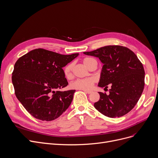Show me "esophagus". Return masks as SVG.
<instances>
[{
    "label": "esophagus",
    "mask_w": 158,
    "mask_h": 158,
    "mask_svg": "<svg viewBox=\"0 0 158 158\" xmlns=\"http://www.w3.org/2000/svg\"><path fill=\"white\" fill-rule=\"evenodd\" d=\"M83 91L85 93H87V94H91L92 93L91 91H85V90H83Z\"/></svg>",
    "instance_id": "obj_1"
}]
</instances>
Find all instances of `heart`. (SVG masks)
Listing matches in <instances>:
<instances>
[{
	"instance_id": "b5f03b06",
	"label": "heart",
	"mask_w": 158,
	"mask_h": 158,
	"mask_svg": "<svg viewBox=\"0 0 158 158\" xmlns=\"http://www.w3.org/2000/svg\"><path fill=\"white\" fill-rule=\"evenodd\" d=\"M93 60V59L91 58H85L83 60V63L87 67H88L89 64H91V61ZM73 66L74 65L73 63L68 64L65 66L64 68V73L66 78H69L72 77ZM94 82L95 79L92 77L86 78L84 79H78L72 82L70 86L73 89L85 90V91H87V90H90L93 87Z\"/></svg>"
}]
</instances>
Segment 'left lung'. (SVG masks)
<instances>
[{
  "instance_id": "left-lung-1",
  "label": "left lung",
  "mask_w": 158,
  "mask_h": 158,
  "mask_svg": "<svg viewBox=\"0 0 158 158\" xmlns=\"http://www.w3.org/2000/svg\"><path fill=\"white\" fill-rule=\"evenodd\" d=\"M87 55L98 58L103 64L98 86L107 88L109 94L99 92L100 100L94 106L109 118L121 117L136 106L145 85V71L141 62L129 48L107 46L84 52Z\"/></svg>"
}]
</instances>
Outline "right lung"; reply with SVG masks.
Listing matches in <instances>:
<instances>
[{"mask_svg":"<svg viewBox=\"0 0 158 158\" xmlns=\"http://www.w3.org/2000/svg\"><path fill=\"white\" fill-rule=\"evenodd\" d=\"M78 55H64L39 48L18 59L12 83L17 99L30 114L49 122L69 107L75 90H58L68 85L62 68Z\"/></svg>","mask_w":158,"mask_h":158,"instance_id":"add662e5","label":"right lung"}]
</instances>
